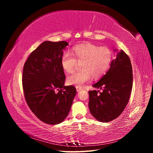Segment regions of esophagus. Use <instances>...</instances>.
<instances>
[{"label":"esophagus","instance_id":"34e87169","mask_svg":"<svg viewBox=\"0 0 153 153\" xmlns=\"http://www.w3.org/2000/svg\"><path fill=\"white\" fill-rule=\"evenodd\" d=\"M76 91L77 92H79L80 91L82 90V87H76Z\"/></svg>","mask_w":153,"mask_h":153}]
</instances>
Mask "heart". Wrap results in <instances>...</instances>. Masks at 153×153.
<instances>
[{
  "mask_svg": "<svg viewBox=\"0 0 153 153\" xmlns=\"http://www.w3.org/2000/svg\"><path fill=\"white\" fill-rule=\"evenodd\" d=\"M112 52L108 48L100 47L92 43H84L72 48V54L64 52L61 64L63 70L71 73L80 64L81 71L73 73L67 78L69 85L81 87L94 78H98L107 70L112 62Z\"/></svg>",
  "mask_w": 153,
  "mask_h": 153,
  "instance_id": "heart-1",
  "label": "heart"
}]
</instances>
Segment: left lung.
<instances>
[{
    "instance_id": "left-lung-1",
    "label": "left lung",
    "mask_w": 153,
    "mask_h": 153,
    "mask_svg": "<svg viewBox=\"0 0 153 153\" xmlns=\"http://www.w3.org/2000/svg\"><path fill=\"white\" fill-rule=\"evenodd\" d=\"M117 51L114 50V52ZM133 86L130 59L123 50L111 62L110 69L92 87L100 91H89L90 112L98 121L110 122L118 117L126 107Z\"/></svg>"
}]
</instances>
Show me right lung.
I'll list each match as a JSON object with an SVG mask.
<instances>
[{
    "label": "right lung",
    "mask_w": 153,
    "mask_h": 153,
    "mask_svg": "<svg viewBox=\"0 0 153 153\" xmlns=\"http://www.w3.org/2000/svg\"><path fill=\"white\" fill-rule=\"evenodd\" d=\"M68 45L64 41H44L30 53L23 69L26 102L40 121L48 124L64 121L76 93L74 86H64L61 59Z\"/></svg>",
    "instance_id": "obj_1"
}]
</instances>
